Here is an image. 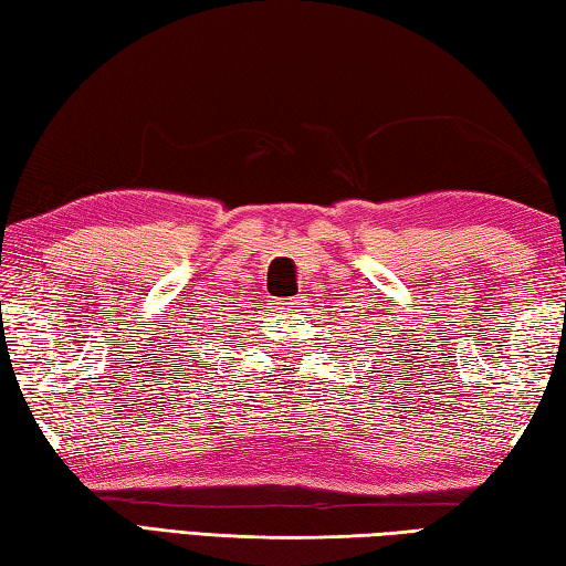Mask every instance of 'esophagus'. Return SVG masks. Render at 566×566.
<instances>
[{"label": "esophagus", "instance_id": "1", "mask_svg": "<svg viewBox=\"0 0 566 566\" xmlns=\"http://www.w3.org/2000/svg\"><path fill=\"white\" fill-rule=\"evenodd\" d=\"M296 304V296H294V300H282L280 302V306H282V310H292V306Z\"/></svg>", "mask_w": 566, "mask_h": 566}]
</instances>
